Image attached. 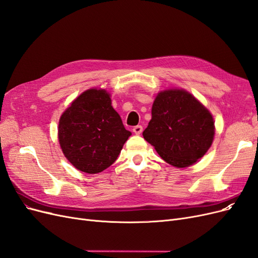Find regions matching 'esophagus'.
Here are the masks:
<instances>
[{
  "mask_svg": "<svg viewBox=\"0 0 258 258\" xmlns=\"http://www.w3.org/2000/svg\"><path fill=\"white\" fill-rule=\"evenodd\" d=\"M142 131H143V127L140 126V124H139V126H136V127L134 128V132H135L136 135H138V136L141 135Z\"/></svg>",
  "mask_w": 258,
  "mask_h": 258,
  "instance_id": "34e87169",
  "label": "esophagus"
}]
</instances>
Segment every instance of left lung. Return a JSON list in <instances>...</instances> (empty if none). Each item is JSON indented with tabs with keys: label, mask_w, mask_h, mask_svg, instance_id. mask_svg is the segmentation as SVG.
<instances>
[{
	"label": "left lung",
	"mask_w": 258,
	"mask_h": 258,
	"mask_svg": "<svg viewBox=\"0 0 258 258\" xmlns=\"http://www.w3.org/2000/svg\"><path fill=\"white\" fill-rule=\"evenodd\" d=\"M215 126L212 114L185 89L157 93L152 119L143 137L169 165L186 168L204 157L212 145Z\"/></svg>",
	"instance_id": "8db88e82"
}]
</instances>
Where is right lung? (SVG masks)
Wrapping results in <instances>:
<instances>
[{"label": "right lung", "mask_w": 258, "mask_h": 258, "mask_svg": "<svg viewBox=\"0 0 258 258\" xmlns=\"http://www.w3.org/2000/svg\"><path fill=\"white\" fill-rule=\"evenodd\" d=\"M130 136L105 89L84 91L59 119L62 153L85 173L96 174L113 165Z\"/></svg>", "instance_id": "obj_1"}]
</instances>
